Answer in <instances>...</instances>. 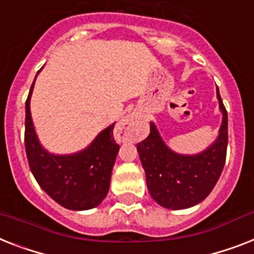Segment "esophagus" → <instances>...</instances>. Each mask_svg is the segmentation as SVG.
Wrapping results in <instances>:
<instances>
[{"label":"esophagus","instance_id":"1","mask_svg":"<svg viewBox=\"0 0 254 254\" xmlns=\"http://www.w3.org/2000/svg\"><path fill=\"white\" fill-rule=\"evenodd\" d=\"M135 123H137V116L134 113H129L117 124L116 131L121 134V139L125 141V139H131L135 137Z\"/></svg>","mask_w":254,"mask_h":254}]
</instances>
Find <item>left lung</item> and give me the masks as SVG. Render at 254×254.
<instances>
[{
    "mask_svg": "<svg viewBox=\"0 0 254 254\" xmlns=\"http://www.w3.org/2000/svg\"><path fill=\"white\" fill-rule=\"evenodd\" d=\"M222 125L215 141L198 154H179L163 141L150 123V134L137 145L146 184L152 199L162 207L183 210L197 205L210 194L226 162L228 142L227 111L216 87Z\"/></svg>",
    "mask_w": 254,
    "mask_h": 254,
    "instance_id": "1",
    "label": "left lung"
}]
</instances>
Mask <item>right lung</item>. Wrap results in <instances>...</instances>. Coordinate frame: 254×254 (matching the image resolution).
<instances>
[{
	"label": "right lung",
	"mask_w": 254,
	"mask_h": 254,
	"mask_svg": "<svg viewBox=\"0 0 254 254\" xmlns=\"http://www.w3.org/2000/svg\"><path fill=\"white\" fill-rule=\"evenodd\" d=\"M34 84L35 80L26 102L24 133L31 172L41 189L59 205L77 211L94 209L102 203L108 193L111 175L120 150L113 138L115 123L100 131L94 141L80 151L52 154L39 141L31 117L30 102Z\"/></svg>",
	"instance_id": "1"
}]
</instances>
